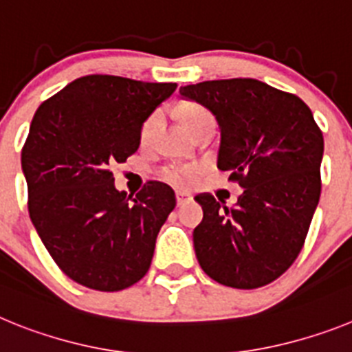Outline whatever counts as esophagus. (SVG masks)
I'll return each mask as SVG.
<instances>
[{
  "instance_id": "1",
  "label": "esophagus",
  "mask_w": 352,
  "mask_h": 352,
  "mask_svg": "<svg viewBox=\"0 0 352 352\" xmlns=\"http://www.w3.org/2000/svg\"><path fill=\"white\" fill-rule=\"evenodd\" d=\"M190 201H192V195L188 194V192H176V203H178V206L190 203Z\"/></svg>"
}]
</instances>
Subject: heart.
<instances>
[{"instance_id": "heart-1", "label": "heart", "mask_w": 352, "mask_h": 352, "mask_svg": "<svg viewBox=\"0 0 352 352\" xmlns=\"http://www.w3.org/2000/svg\"><path fill=\"white\" fill-rule=\"evenodd\" d=\"M203 113H206V111L194 104H185L182 105V109H179V114H182L185 125L188 123V121H192L194 118H197L199 114H203ZM157 125H158V114H153V116H149L148 120L144 121V125H142V130H141L142 142H146L149 138H151V133H153V130L157 129ZM195 174H197V170H195L194 167L179 166V164H173V166H167L162 169V178L176 186H190L195 179Z\"/></svg>"}]
</instances>
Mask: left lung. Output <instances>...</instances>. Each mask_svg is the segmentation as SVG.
Returning a JSON list of instances; mask_svg holds the SVG:
<instances>
[{"label": "left lung", "mask_w": 352, "mask_h": 352, "mask_svg": "<svg viewBox=\"0 0 352 352\" xmlns=\"http://www.w3.org/2000/svg\"><path fill=\"white\" fill-rule=\"evenodd\" d=\"M179 95L211 111L220 129L217 166L243 186L234 208L195 195L201 268L219 284L256 289L287 272L321 195L324 139L301 98L257 79L204 80Z\"/></svg>", "instance_id": "1"}]
</instances>
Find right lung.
I'll use <instances>...</instances> for the list:
<instances>
[{"mask_svg": "<svg viewBox=\"0 0 352 352\" xmlns=\"http://www.w3.org/2000/svg\"><path fill=\"white\" fill-rule=\"evenodd\" d=\"M176 86L96 74L36 109L21 155L28 210L54 263L77 284L114 292L149 270L174 190L148 182L126 195L111 166L138 151L142 123Z\"/></svg>", "mask_w": 352, "mask_h": 352, "instance_id": "obj_1", "label": "right lung"}]
</instances>
